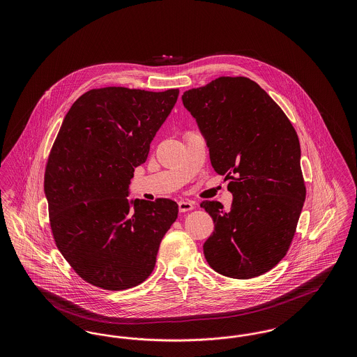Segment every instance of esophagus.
Listing matches in <instances>:
<instances>
[{
  "label": "esophagus",
  "mask_w": 357,
  "mask_h": 357,
  "mask_svg": "<svg viewBox=\"0 0 357 357\" xmlns=\"http://www.w3.org/2000/svg\"><path fill=\"white\" fill-rule=\"evenodd\" d=\"M179 211L181 213H187V211H191L195 206H194V202H191V201H181L179 204Z\"/></svg>",
  "instance_id": "34e87169"
}]
</instances>
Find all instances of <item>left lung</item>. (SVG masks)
Listing matches in <instances>:
<instances>
[{
    "mask_svg": "<svg viewBox=\"0 0 357 357\" xmlns=\"http://www.w3.org/2000/svg\"><path fill=\"white\" fill-rule=\"evenodd\" d=\"M182 102L206 140L213 169L230 181L233 194L230 210L217 201L201 204L214 221L206 261L239 280L269 272L287 255L305 202L298 136L248 77H218L186 91Z\"/></svg>",
    "mask_w": 357,
    "mask_h": 357,
    "instance_id": "8db88e82",
    "label": "left lung"
}]
</instances>
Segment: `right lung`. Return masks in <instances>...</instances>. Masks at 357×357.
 <instances>
[{"instance_id":"right-lung-1","label":"right lung","mask_w":357,"mask_h":357,"mask_svg":"<svg viewBox=\"0 0 357 357\" xmlns=\"http://www.w3.org/2000/svg\"><path fill=\"white\" fill-rule=\"evenodd\" d=\"M178 95V89H92L63 120L44 181L52 233L72 269L95 287L142 284L178 218V204L167 198H127L135 167L147 160Z\"/></svg>"}]
</instances>
